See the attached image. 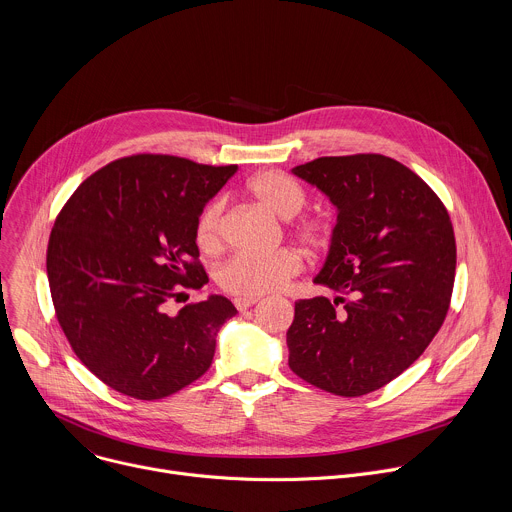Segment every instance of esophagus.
<instances>
[{"label": "esophagus", "instance_id": "34e87169", "mask_svg": "<svg viewBox=\"0 0 512 512\" xmlns=\"http://www.w3.org/2000/svg\"><path fill=\"white\" fill-rule=\"evenodd\" d=\"M257 300H259V298H245V296H239V298H235V308L243 312V310L251 308L253 304H257Z\"/></svg>", "mask_w": 512, "mask_h": 512}]
</instances>
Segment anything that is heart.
<instances>
[{
    "label": "heart",
    "mask_w": 512,
    "mask_h": 512,
    "mask_svg": "<svg viewBox=\"0 0 512 512\" xmlns=\"http://www.w3.org/2000/svg\"><path fill=\"white\" fill-rule=\"evenodd\" d=\"M247 196L269 210L271 214L289 221L306 206L304 188L289 176L267 170L253 176L247 186ZM294 235L308 247H324L330 239V225L320 216H306L291 227ZM196 245L204 253H214L223 245V202L212 200L204 206L196 221ZM304 267L300 253L281 249L269 255H237L221 271L218 283L231 294L257 298L285 285L287 279L298 275Z\"/></svg>",
    "instance_id": "obj_1"
}]
</instances>
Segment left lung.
Masks as SVG:
<instances>
[{"label":"left lung","instance_id":"left-lung-1","mask_svg":"<svg viewBox=\"0 0 512 512\" xmlns=\"http://www.w3.org/2000/svg\"><path fill=\"white\" fill-rule=\"evenodd\" d=\"M291 174L338 214L314 277L336 298L296 302L289 369L322 391L367 395L409 369L446 320L456 275L450 214L415 172L381 154L318 158Z\"/></svg>","mask_w":512,"mask_h":512}]
</instances>
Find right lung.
<instances>
[{
    "label": "right lung",
    "instance_id": "1",
    "mask_svg": "<svg viewBox=\"0 0 512 512\" xmlns=\"http://www.w3.org/2000/svg\"><path fill=\"white\" fill-rule=\"evenodd\" d=\"M237 166L139 154L107 164L68 198L50 233L46 271L58 324L107 387L154 401L200 379L216 334L237 314L208 300L166 314L182 287H202L196 221Z\"/></svg>",
    "mask_w": 512,
    "mask_h": 512
}]
</instances>
